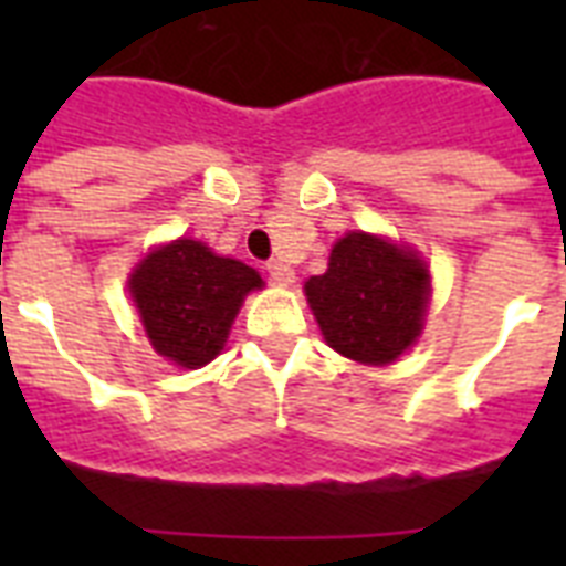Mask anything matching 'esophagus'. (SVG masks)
Returning <instances> with one entry per match:
<instances>
[{
	"label": "esophagus",
	"mask_w": 566,
	"mask_h": 566,
	"mask_svg": "<svg viewBox=\"0 0 566 566\" xmlns=\"http://www.w3.org/2000/svg\"><path fill=\"white\" fill-rule=\"evenodd\" d=\"M266 273H270V279H273L275 284H291L293 279H296L291 266L282 264V261H270V264H266Z\"/></svg>",
	"instance_id": "esophagus-1"
}]
</instances>
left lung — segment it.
Segmentation results:
<instances>
[{
	"label": "left lung",
	"mask_w": 566,
	"mask_h": 566,
	"mask_svg": "<svg viewBox=\"0 0 566 566\" xmlns=\"http://www.w3.org/2000/svg\"><path fill=\"white\" fill-rule=\"evenodd\" d=\"M328 346L361 364H390L417 340L429 300L420 258L353 231L335 243L328 270L305 282Z\"/></svg>",
	"instance_id": "8db88e82"
}]
</instances>
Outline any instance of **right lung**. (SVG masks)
<instances>
[{"instance_id": "right-lung-1", "label": "right lung", "mask_w": 566, "mask_h": 566, "mask_svg": "<svg viewBox=\"0 0 566 566\" xmlns=\"http://www.w3.org/2000/svg\"><path fill=\"white\" fill-rule=\"evenodd\" d=\"M255 287L261 275L252 266L213 255L199 240L158 249L132 275V296L155 353L188 370L220 353L240 302Z\"/></svg>"}]
</instances>
